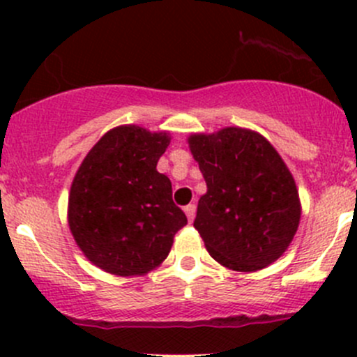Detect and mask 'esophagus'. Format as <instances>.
Wrapping results in <instances>:
<instances>
[{
  "mask_svg": "<svg viewBox=\"0 0 357 357\" xmlns=\"http://www.w3.org/2000/svg\"><path fill=\"white\" fill-rule=\"evenodd\" d=\"M195 212H197L195 204H190L185 207V214H186V218H188L190 222H193V219H195Z\"/></svg>",
  "mask_w": 357,
  "mask_h": 357,
  "instance_id": "34e87169",
  "label": "esophagus"
}]
</instances>
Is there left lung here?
Wrapping results in <instances>:
<instances>
[{
    "label": "left lung",
    "instance_id": "1",
    "mask_svg": "<svg viewBox=\"0 0 357 357\" xmlns=\"http://www.w3.org/2000/svg\"><path fill=\"white\" fill-rule=\"evenodd\" d=\"M188 143L207 183L193 226L208 254L233 271L273 264L301 221L297 186L280 153L242 128L192 135Z\"/></svg>",
    "mask_w": 357,
    "mask_h": 357
}]
</instances>
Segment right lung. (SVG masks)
I'll return each mask as SVG.
<instances>
[{
	"instance_id": "right-lung-1",
	"label": "right lung",
	"mask_w": 357,
	"mask_h": 357,
	"mask_svg": "<svg viewBox=\"0 0 357 357\" xmlns=\"http://www.w3.org/2000/svg\"><path fill=\"white\" fill-rule=\"evenodd\" d=\"M165 131L110 129L82 160L68 195V226L86 257L103 271L138 276L155 269L186 215L172 202L171 179L157 162Z\"/></svg>"
}]
</instances>
